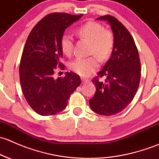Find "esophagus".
<instances>
[{
    "instance_id": "esophagus-1",
    "label": "esophagus",
    "mask_w": 159,
    "mask_h": 159,
    "mask_svg": "<svg viewBox=\"0 0 159 159\" xmlns=\"http://www.w3.org/2000/svg\"><path fill=\"white\" fill-rule=\"evenodd\" d=\"M81 81H82L83 83H87V82H89V80L88 79V78H81Z\"/></svg>"
}]
</instances>
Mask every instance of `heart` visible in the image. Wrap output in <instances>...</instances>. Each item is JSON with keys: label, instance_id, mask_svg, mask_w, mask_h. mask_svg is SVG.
Listing matches in <instances>:
<instances>
[{"label": "heart", "instance_id": "1", "mask_svg": "<svg viewBox=\"0 0 159 159\" xmlns=\"http://www.w3.org/2000/svg\"><path fill=\"white\" fill-rule=\"evenodd\" d=\"M76 34L81 39L90 41V53L97 55L101 60H105L111 54L114 48L113 34L109 30L104 29L99 23L87 22L77 29ZM61 48L64 54L71 55L74 41L70 35L62 36ZM95 55L75 59L69 64L70 69L81 76H88L98 67V59Z\"/></svg>", "mask_w": 159, "mask_h": 159}]
</instances>
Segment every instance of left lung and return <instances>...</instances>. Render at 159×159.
Instances as JSON below:
<instances>
[{
  "label": "left lung",
  "instance_id": "obj_1",
  "mask_svg": "<svg viewBox=\"0 0 159 159\" xmlns=\"http://www.w3.org/2000/svg\"><path fill=\"white\" fill-rule=\"evenodd\" d=\"M97 20H106L114 35L111 55L98 77L92 80L96 87L94 97L89 100L91 108L102 115H114L123 111L131 103L139 89L141 63L134 39L125 27L111 15L102 16Z\"/></svg>",
  "mask_w": 159,
  "mask_h": 159
}]
</instances>
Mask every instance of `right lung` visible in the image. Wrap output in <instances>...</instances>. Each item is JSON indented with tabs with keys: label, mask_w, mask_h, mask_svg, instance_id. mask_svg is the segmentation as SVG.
<instances>
[{
	"label": "right lung",
	"mask_w": 159,
	"mask_h": 159,
	"mask_svg": "<svg viewBox=\"0 0 159 159\" xmlns=\"http://www.w3.org/2000/svg\"><path fill=\"white\" fill-rule=\"evenodd\" d=\"M82 17L52 13L41 19L30 31L25 43L19 74L22 91L31 108L39 115H53L66 108L70 94L81 84L79 75L66 72L64 78H54L63 52L61 40L68 27Z\"/></svg>",
	"instance_id": "add662e5"
}]
</instances>
